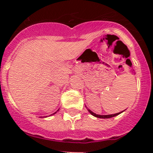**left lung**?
Here are the masks:
<instances>
[{"mask_svg": "<svg viewBox=\"0 0 153 153\" xmlns=\"http://www.w3.org/2000/svg\"><path fill=\"white\" fill-rule=\"evenodd\" d=\"M88 111H89V112H90L91 115H92L93 116L95 117H97V118H112V117H115L116 116V115H119L120 113H121L122 112H124V111H122V112H118V113H115V114H113V115H97V114L94 113L93 112H92V111L90 110V109H88Z\"/></svg>", "mask_w": 153, "mask_h": 153, "instance_id": "1", "label": "left lung"}]
</instances>
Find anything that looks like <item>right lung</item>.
Returning <instances> with one entry per match:
<instances>
[{"label": "right lung", "mask_w": 153, "mask_h": 153, "mask_svg": "<svg viewBox=\"0 0 153 153\" xmlns=\"http://www.w3.org/2000/svg\"><path fill=\"white\" fill-rule=\"evenodd\" d=\"M54 114H55V113H54Z\"/></svg>", "instance_id": "1"}]
</instances>
